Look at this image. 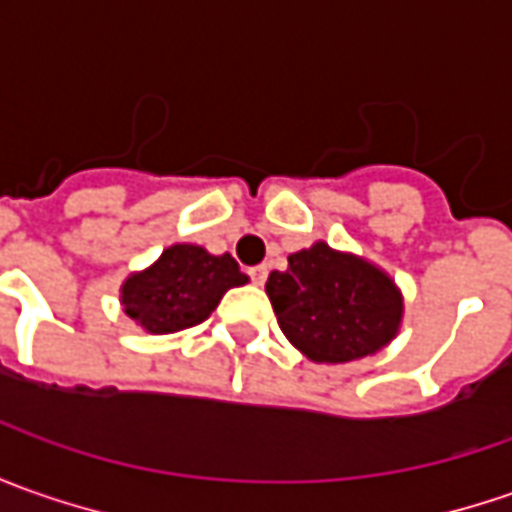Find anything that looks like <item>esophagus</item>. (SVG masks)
I'll return each mask as SVG.
<instances>
[{
	"instance_id": "1",
	"label": "esophagus",
	"mask_w": 512,
	"mask_h": 512,
	"mask_svg": "<svg viewBox=\"0 0 512 512\" xmlns=\"http://www.w3.org/2000/svg\"><path fill=\"white\" fill-rule=\"evenodd\" d=\"M249 277H252V283L263 286L266 277H269V266H263V263H260V266H252V269H249Z\"/></svg>"
}]
</instances>
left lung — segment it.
I'll use <instances>...</instances> for the list:
<instances>
[{
	"label": "left lung",
	"instance_id": "8db88e82",
	"mask_svg": "<svg viewBox=\"0 0 512 512\" xmlns=\"http://www.w3.org/2000/svg\"><path fill=\"white\" fill-rule=\"evenodd\" d=\"M277 323L314 362H351L394 340L402 297L391 277L326 243L294 252L266 280Z\"/></svg>",
	"mask_w": 512,
	"mask_h": 512
}]
</instances>
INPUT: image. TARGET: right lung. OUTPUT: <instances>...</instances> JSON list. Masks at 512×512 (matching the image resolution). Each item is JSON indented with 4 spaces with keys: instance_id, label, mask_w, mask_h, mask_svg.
I'll list each match as a JSON object with an SVG mask.
<instances>
[{
    "instance_id": "obj_1",
    "label": "right lung",
    "mask_w": 512,
    "mask_h": 512,
    "mask_svg": "<svg viewBox=\"0 0 512 512\" xmlns=\"http://www.w3.org/2000/svg\"><path fill=\"white\" fill-rule=\"evenodd\" d=\"M246 280L232 255H209L201 246L175 243L155 266L124 283L121 303L138 326L172 334L203 323L223 294Z\"/></svg>"
}]
</instances>
